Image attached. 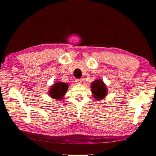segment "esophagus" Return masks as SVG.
<instances>
[{"mask_svg": "<svg viewBox=\"0 0 156 156\" xmlns=\"http://www.w3.org/2000/svg\"><path fill=\"white\" fill-rule=\"evenodd\" d=\"M76 82L77 84H82V83H83V79H77Z\"/></svg>", "mask_w": 156, "mask_h": 156, "instance_id": "esophagus-1", "label": "esophagus"}]
</instances>
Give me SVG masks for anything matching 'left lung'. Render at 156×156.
I'll use <instances>...</instances> for the list:
<instances>
[{
	"label": "left lung",
	"mask_w": 156,
	"mask_h": 156,
	"mask_svg": "<svg viewBox=\"0 0 156 156\" xmlns=\"http://www.w3.org/2000/svg\"><path fill=\"white\" fill-rule=\"evenodd\" d=\"M91 88L93 98L98 101L103 100L107 95V87L101 79H98L92 82Z\"/></svg>",
	"instance_id": "left-lung-1"
}]
</instances>
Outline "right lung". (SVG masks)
Listing matches in <instances>:
<instances>
[{"label": "right lung", "instance_id": "add662e5", "mask_svg": "<svg viewBox=\"0 0 156 156\" xmlns=\"http://www.w3.org/2000/svg\"><path fill=\"white\" fill-rule=\"evenodd\" d=\"M69 85L67 83L62 82H56L52 84L49 89V96L53 99L60 100L64 98L67 91L68 90Z\"/></svg>", "mask_w": 156, "mask_h": 156}]
</instances>
